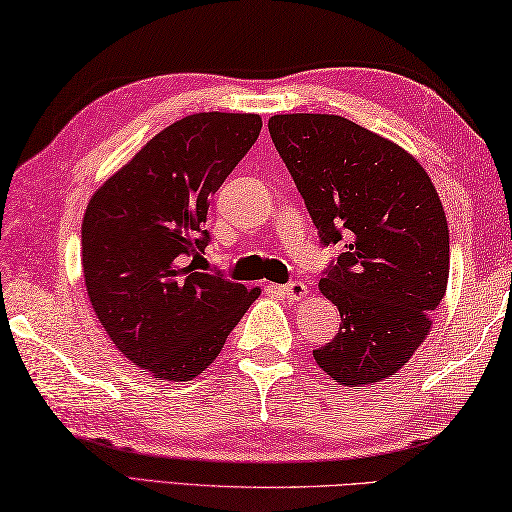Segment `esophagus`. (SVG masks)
<instances>
[{"label":"esophagus","instance_id":"34e87169","mask_svg":"<svg viewBox=\"0 0 512 512\" xmlns=\"http://www.w3.org/2000/svg\"><path fill=\"white\" fill-rule=\"evenodd\" d=\"M282 293L288 297V300L300 302V300H304L306 293H309V288H306V284H302V282H291L282 288Z\"/></svg>","mask_w":512,"mask_h":512}]
</instances>
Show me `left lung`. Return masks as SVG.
I'll use <instances>...</instances> for the list:
<instances>
[{"label": "left lung", "mask_w": 512, "mask_h": 512, "mask_svg": "<svg viewBox=\"0 0 512 512\" xmlns=\"http://www.w3.org/2000/svg\"><path fill=\"white\" fill-rule=\"evenodd\" d=\"M268 132L322 244L347 237L318 284L342 324L313 358L338 385L380 383L421 347L448 288L439 194L410 152L342 116L280 114Z\"/></svg>", "instance_id": "left-lung-1"}]
</instances>
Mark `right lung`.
<instances>
[{"instance_id":"1","label":"right lung","mask_w":512,"mask_h":512,"mask_svg":"<svg viewBox=\"0 0 512 512\" xmlns=\"http://www.w3.org/2000/svg\"><path fill=\"white\" fill-rule=\"evenodd\" d=\"M257 114L176 120L100 185L82 219L89 302L118 351L156 380L203 374L262 288L201 273L215 194L257 141Z\"/></svg>"}]
</instances>
